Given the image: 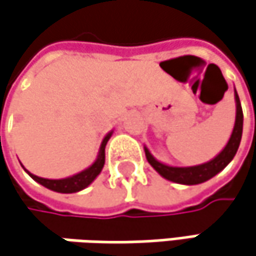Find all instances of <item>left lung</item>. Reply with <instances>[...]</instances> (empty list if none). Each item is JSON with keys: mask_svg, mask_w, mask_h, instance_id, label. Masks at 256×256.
Segmentation results:
<instances>
[{"mask_svg": "<svg viewBox=\"0 0 256 256\" xmlns=\"http://www.w3.org/2000/svg\"><path fill=\"white\" fill-rule=\"evenodd\" d=\"M234 102H236V118H234L232 134L226 143V146L214 158L204 162V164H200V165H194V166H172V165L159 162L158 159L150 154V150L144 146V155H146L148 162L165 180L176 182V184H184V186L202 184V182L208 181L210 178H213L214 175H218L232 162V159L234 158V155L238 152V148L240 144V139H242L244 113H242V106H240L236 90H234Z\"/></svg>", "mask_w": 256, "mask_h": 256, "instance_id": "8db88e82", "label": "left lung"}]
</instances>
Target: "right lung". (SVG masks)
Segmentation results:
<instances>
[{
    "label": "right lung",
    "instance_id": "1",
    "mask_svg": "<svg viewBox=\"0 0 256 256\" xmlns=\"http://www.w3.org/2000/svg\"><path fill=\"white\" fill-rule=\"evenodd\" d=\"M113 134V130L108 132L102 142H101V146H100V150H98L97 159L92 162V165H90L88 168H85L81 172L75 174L72 176H68V178H60V180H49V178H42V176H38L34 174L28 172L26 168L24 171L28 174L36 182H38L40 186L43 187L49 188L52 191H56V192H62V194H70V192H78L84 188H86L96 178H97L100 172L102 171L104 168V164H106V144L108 142V139L112 138Z\"/></svg>",
    "mask_w": 256,
    "mask_h": 256
}]
</instances>
